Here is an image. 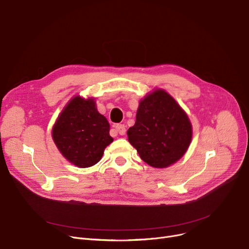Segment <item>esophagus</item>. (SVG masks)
Masks as SVG:
<instances>
[{
    "mask_svg": "<svg viewBox=\"0 0 249 249\" xmlns=\"http://www.w3.org/2000/svg\"><path fill=\"white\" fill-rule=\"evenodd\" d=\"M115 131L120 134L121 136H124L125 134V125L122 124H117L115 126Z\"/></svg>",
    "mask_w": 249,
    "mask_h": 249,
    "instance_id": "34e87169",
    "label": "esophagus"
}]
</instances>
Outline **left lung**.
I'll return each mask as SVG.
<instances>
[{
  "label": "left lung",
  "instance_id": "left-lung-1",
  "mask_svg": "<svg viewBox=\"0 0 249 249\" xmlns=\"http://www.w3.org/2000/svg\"><path fill=\"white\" fill-rule=\"evenodd\" d=\"M126 134L142 160L165 168L184 155L193 129L179 104L166 91L157 89L140 101L136 123Z\"/></svg>",
  "mask_w": 249,
  "mask_h": 249
}]
</instances>
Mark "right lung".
Returning <instances> with one entry per match:
<instances>
[{
  "mask_svg": "<svg viewBox=\"0 0 249 249\" xmlns=\"http://www.w3.org/2000/svg\"><path fill=\"white\" fill-rule=\"evenodd\" d=\"M53 139L63 156L81 168L95 165L113 139L109 124L94 99L76 96L65 106L53 127Z\"/></svg>",
  "mask_w": 249,
  "mask_h": 249,
  "instance_id": "add662e5",
  "label": "right lung"
}]
</instances>
